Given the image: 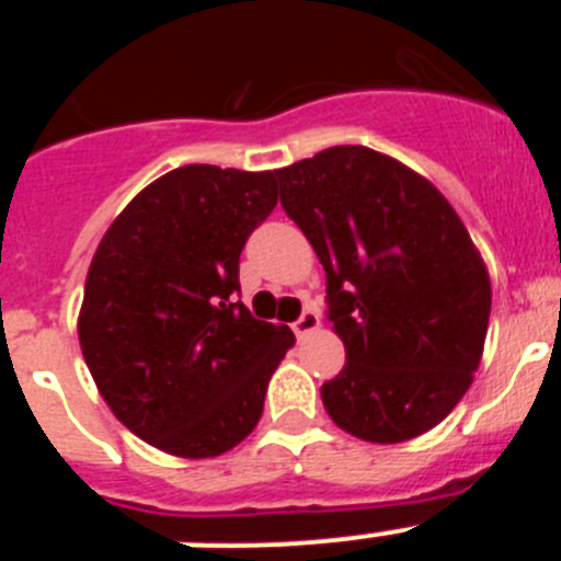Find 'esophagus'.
I'll return each instance as SVG.
<instances>
[{"label": "esophagus", "mask_w": 561, "mask_h": 561, "mask_svg": "<svg viewBox=\"0 0 561 561\" xmlns=\"http://www.w3.org/2000/svg\"><path fill=\"white\" fill-rule=\"evenodd\" d=\"M317 325H320V314H317L314 309H304V314L297 317L295 323H291V331H295L297 336H306V334H311Z\"/></svg>", "instance_id": "obj_1"}]
</instances>
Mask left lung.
Listing matches in <instances>:
<instances>
[{
	"label": "left lung",
	"mask_w": 561,
	"mask_h": 561,
	"mask_svg": "<svg viewBox=\"0 0 561 561\" xmlns=\"http://www.w3.org/2000/svg\"><path fill=\"white\" fill-rule=\"evenodd\" d=\"M275 176L345 342V368L320 388L325 413L370 444L433 430L472 385L492 311L463 221L424 176L365 146L325 148Z\"/></svg>",
	"instance_id": "8db88e82"
}]
</instances>
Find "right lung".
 Segmentation results:
<instances>
[{
	"mask_svg": "<svg viewBox=\"0 0 561 561\" xmlns=\"http://www.w3.org/2000/svg\"><path fill=\"white\" fill-rule=\"evenodd\" d=\"M275 205V171L176 168L128 202L92 257L83 359L112 413L162 453L216 458L264 413L295 334L236 295L241 250Z\"/></svg>",
	"mask_w": 561,
	"mask_h": 561,
	"instance_id": "right-lung-1",
	"label": "right lung"
}]
</instances>
